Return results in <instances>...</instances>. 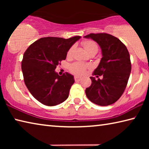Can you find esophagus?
Instances as JSON below:
<instances>
[{"instance_id": "obj_1", "label": "esophagus", "mask_w": 149, "mask_h": 149, "mask_svg": "<svg viewBox=\"0 0 149 149\" xmlns=\"http://www.w3.org/2000/svg\"><path fill=\"white\" fill-rule=\"evenodd\" d=\"M74 79H75V81H80L81 79V77L75 75V76L74 77Z\"/></svg>"}]
</instances>
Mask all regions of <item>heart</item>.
I'll return each mask as SVG.
<instances>
[{"label": "heart", "mask_w": 149, "mask_h": 149, "mask_svg": "<svg viewBox=\"0 0 149 149\" xmlns=\"http://www.w3.org/2000/svg\"><path fill=\"white\" fill-rule=\"evenodd\" d=\"M83 46H84L85 50H86L87 54H89L91 52H95L97 53L98 51V46L94 41H91V40H87L82 42ZM73 50V47L70 48L68 51L67 52L68 56H70L72 54ZM87 65H85L81 62H75L70 65V70L73 74L81 75L83 74L85 72V70L87 68Z\"/></svg>", "instance_id": "1"}]
</instances>
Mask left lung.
<instances>
[{
	"mask_svg": "<svg viewBox=\"0 0 149 149\" xmlns=\"http://www.w3.org/2000/svg\"><path fill=\"white\" fill-rule=\"evenodd\" d=\"M99 45L102 57L93 75L91 85L85 90L90 101L100 106L116 102L124 92L132 70L130 56L125 45L117 37L105 33H91L84 36Z\"/></svg>",
	"mask_w": 149,
	"mask_h": 149,
	"instance_id": "1",
	"label": "left lung"
}]
</instances>
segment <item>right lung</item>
<instances>
[{"mask_svg": "<svg viewBox=\"0 0 149 149\" xmlns=\"http://www.w3.org/2000/svg\"><path fill=\"white\" fill-rule=\"evenodd\" d=\"M80 36L69 39L42 37L32 43L24 52L22 70L25 84L35 99L46 106L65 101L74 84V76L68 72L59 75L54 71L65 60L70 48Z\"/></svg>", "mask_w": 149, "mask_h": 149, "instance_id": "add662e5", "label": "right lung"}]
</instances>
